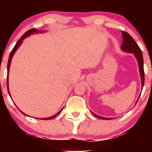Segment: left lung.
I'll return each mask as SVG.
<instances>
[{"mask_svg":"<svg viewBox=\"0 0 152 152\" xmlns=\"http://www.w3.org/2000/svg\"><path fill=\"white\" fill-rule=\"evenodd\" d=\"M122 36H123V43L121 45V49L125 50L126 52H129V53H133L137 57L138 63H139V71H140L141 78H142V86L143 88L144 84V59H143V55L142 51L140 49L139 46L134 41V38L130 36L128 33L122 31ZM139 100V99H138ZM96 117L102 118V119H111L110 118H105L99 116L98 115L94 114Z\"/></svg>","mask_w":152,"mask_h":152,"instance_id":"obj_1","label":"left lung"}]
</instances>
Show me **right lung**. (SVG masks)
I'll return each instance as SVG.
<instances>
[{
	"label": "right lung",
	"mask_w": 152,
	"mask_h": 152,
	"mask_svg": "<svg viewBox=\"0 0 152 152\" xmlns=\"http://www.w3.org/2000/svg\"><path fill=\"white\" fill-rule=\"evenodd\" d=\"M37 32H38V31H37V30H36V29H35V28H31V29H30V30L27 31H26V32L25 33V34H24L23 35V36H21V37L20 38V39L18 40V42H17L16 44L15 45V46L13 47V50H11V52H10V53L9 58H8V66H7V70H8V71H9V68H10V61H11L12 57H13V54H14V53L15 52V50H16L17 49H18V48L19 47V46H20V45L21 44V43H22L23 40L24 38H25L26 37V36H30V35H31V34H34V33H37ZM8 77H7V88H8V94H9V95H10L9 90H8ZM62 110H63V109L61 110V111H59V112L57 113V114H56V115H54V116H51V117H48V118H42V119H43V120H49V119H52V118H53L54 117H56V116L57 115L60 114V113L61 112ZM21 113H22V114H23V113L22 111H21ZM24 114V115H26L25 114Z\"/></svg>",
	"instance_id": "right-lung-1"
}]
</instances>
